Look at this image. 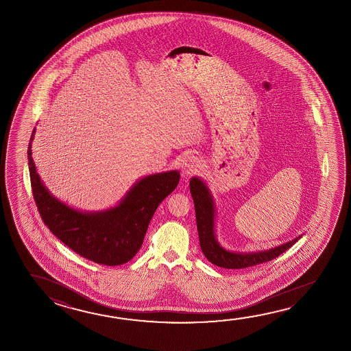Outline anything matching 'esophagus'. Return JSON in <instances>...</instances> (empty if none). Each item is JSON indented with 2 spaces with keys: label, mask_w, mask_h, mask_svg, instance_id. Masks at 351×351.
I'll use <instances>...</instances> for the list:
<instances>
[{
  "label": "esophagus",
  "mask_w": 351,
  "mask_h": 351,
  "mask_svg": "<svg viewBox=\"0 0 351 351\" xmlns=\"http://www.w3.org/2000/svg\"><path fill=\"white\" fill-rule=\"evenodd\" d=\"M201 169V160L196 156H186L181 164V171L184 178L197 173Z\"/></svg>",
  "instance_id": "obj_1"
}]
</instances>
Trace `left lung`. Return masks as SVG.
Masks as SVG:
<instances>
[{"mask_svg": "<svg viewBox=\"0 0 351 351\" xmlns=\"http://www.w3.org/2000/svg\"><path fill=\"white\" fill-rule=\"evenodd\" d=\"M191 196L195 203L196 210L197 230L201 249L204 256L212 264L223 269H245L254 265L263 264L277 258L283 252L300 240L302 235L295 237V239L283 243L281 245L274 246L270 249L255 250V252H232L228 250L217 240L215 234V198L209 190L207 184L202 178H193L190 180Z\"/></svg>", "mask_w": 351, "mask_h": 351, "instance_id": "8db88e82", "label": "left lung"}]
</instances>
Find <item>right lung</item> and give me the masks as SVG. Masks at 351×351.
<instances>
[{
  "mask_svg": "<svg viewBox=\"0 0 351 351\" xmlns=\"http://www.w3.org/2000/svg\"><path fill=\"white\" fill-rule=\"evenodd\" d=\"M34 134L36 128L28 145V167L34 201L45 226L85 258L107 266L128 263L139 252L155 210L176 189L180 173L147 175L136 181L116 206L81 210L59 199L44 184L32 158Z\"/></svg>",
  "mask_w": 351,
  "mask_h": 351,
  "instance_id": "add662e5",
  "label": "right lung"
}]
</instances>
